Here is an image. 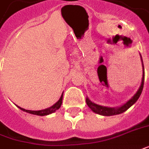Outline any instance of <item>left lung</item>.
<instances>
[{
  "label": "left lung",
  "mask_w": 149,
  "mask_h": 149,
  "mask_svg": "<svg viewBox=\"0 0 149 149\" xmlns=\"http://www.w3.org/2000/svg\"><path fill=\"white\" fill-rule=\"evenodd\" d=\"M140 57H141V61H142L143 65V77L142 81H141V85H140L139 90L136 92V94H134V95L130 100H128L125 104H123L122 106L118 107V108H110V107H106V106H101V105H99V104L93 103L91 100H90V99L87 97L86 100V104H87L88 107L91 109L94 113H97V114H100V115H102V116H113V115L121 114V113L125 112L127 109L130 108L138 100L139 96L141 95V93H142L143 88V82H144V68H143V59L141 54H140Z\"/></svg>",
  "instance_id": "8db88e82"
}]
</instances>
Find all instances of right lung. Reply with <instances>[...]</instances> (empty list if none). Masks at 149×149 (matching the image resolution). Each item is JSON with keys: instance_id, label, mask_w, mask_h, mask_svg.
Wrapping results in <instances>:
<instances>
[{"instance_id": "add662e5", "label": "right lung", "mask_w": 149, "mask_h": 149, "mask_svg": "<svg viewBox=\"0 0 149 149\" xmlns=\"http://www.w3.org/2000/svg\"><path fill=\"white\" fill-rule=\"evenodd\" d=\"M63 94H62L61 97L59 98V100H58L57 103L54 104L53 106L49 107L48 109H43V110H39V111H32V110H27V109H24L23 108H20L19 106H17L19 109H20L22 111L24 112H26V113H31V114H33V115H37V116H46V115H49V114H51V113H54L56 110L59 109L61 107L62 101H63Z\"/></svg>"}]
</instances>
